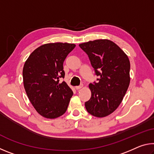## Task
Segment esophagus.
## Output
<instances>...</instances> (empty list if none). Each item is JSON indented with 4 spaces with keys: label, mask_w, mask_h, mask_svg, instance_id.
<instances>
[{
    "label": "esophagus",
    "mask_w": 154,
    "mask_h": 154,
    "mask_svg": "<svg viewBox=\"0 0 154 154\" xmlns=\"http://www.w3.org/2000/svg\"><path fill=\"white\" fill-rule=\"evenodd\" d=\"M83 86V85H79V86H75V88L76 90H79V89H81V88H82Z\"/></svg>",
    "instance_id": "esophagus-1"
}]
</instances>
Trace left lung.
<instances>
[{
	"label": "left lung",
	"instance_id": "obj_1",
	"mask_svg": "<svg viewBox=\"0 0 154 154\" xmlns=\"http://www.w3.org/2000/svg\"><path fill=\"white\" fill-rule=\"evenodd\" d=\"M99 76L97 83H90V99L85 103L93 116L104 118L120 105L128 88L130 63L124 51L113 41L97 39L79 44Z\"/></svg>",
	"mask_w": 154,
	"mask_h": 154
}]
</instances>
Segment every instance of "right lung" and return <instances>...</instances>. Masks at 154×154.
Listing matches in <instances>:
<instances>
[{
	"instance_id": "1",
	"label": "right lung",
	"mask_w": 154,
	"mask_h": 154,
	"mask_svg": "<svg viewBox=\"0 0 154 154\" xmlns=\"http://www.w3.org/2000/svg\"><path fill=\"white\" fill-rule=\"evenodd\" d=\"M75 44L46 43L35 49L23 68V82L28 98L41 116L56 119L62 116L73 92L66 82L63 63Z\"/></svg>"
}]
</instances>
